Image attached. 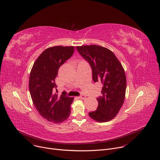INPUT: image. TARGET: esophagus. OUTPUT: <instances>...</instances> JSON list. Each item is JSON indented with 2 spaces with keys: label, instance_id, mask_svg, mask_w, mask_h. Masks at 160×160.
I'll use <instances>...</instances> for the list:
<instances>
[{
  "label": "esophagus",
  "instance_id": "1",
  "mask_svg": "<svg viewBox=\"0 0 160 160\" xmlns=\"http://www.w3.org/2000/svg\"><path fill=\"white\" fill-rule=\"evenodd\" d=\"M79 98L80 99H85V98H86V95H81V96L79 97Z\"/></svg>",
  "mask_w": 160,
  "mask_h": 160
}]
</instances>
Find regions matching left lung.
<instances>
[{
  "instance_id": "1",
  "label": "left lung",
  "mask_w": 160,
  "mask_h": 160,
  "mask_svg": "<svg viewBox=\"0 0 160 160\" xmlns=\"http://www.w3.org/2000/svg\"><path fill=\"white\" fill-rule=\"evenodd\" d=\"M79 54L90 63L95 82L102 85V95L97 98V109L89 112L97 122L112 119L125 101L127 79L124 68L113 52L97 45L77 46Z\"/></svg>"
}]
</instances>
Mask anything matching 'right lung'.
I'll use <instances>...</instances> for the list:
<instances>
[{
    "label": "right lung",
    "instance_id": "add662e5",
    "mask_svg": "<svg viewBox=\"0 0 160 160\" xmlns=\"http://www.w3.org/2000/svg\"><path fill=\"white\" fill-rule=\"evenodd\" d=\"M74 46H54L45 49L35 60L29 78V90L35 108L44 119L54 123L66 120L70 114L73 97L63 92L58 96L55 79L58 69L72 56Z\"/></svg>",
    "mask_w": 160,
    "mask_h": 160
}]
</instances>
